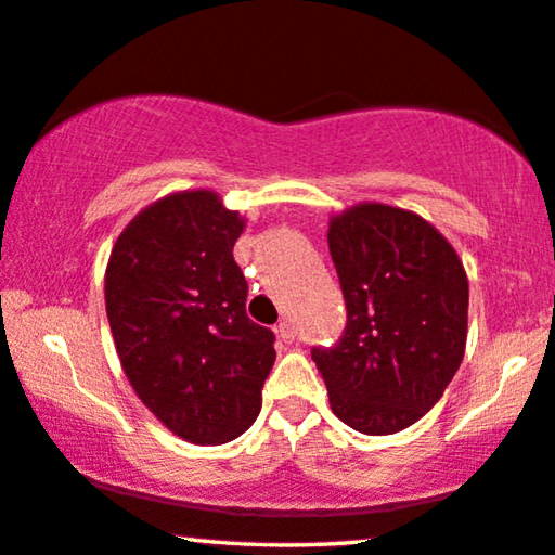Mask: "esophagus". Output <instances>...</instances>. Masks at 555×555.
Instances as JSON below:
<instances>
[{"label": "esophagus", "mask_w": 555, "mask_h": 555, "mask_svg": "<svg viewBox=\"0 0 555 555\" xmlns=\"http://www.w3.org/2000/svg\"><path fill=\"white\" fill-rule=\"evenodd\" d=\"M275 335L283 339V343H293L295 339V327H293V322L289 320H283L280 322V325L275 327Z\"/></svg>", "instance_id": "esophagus-1"}]
</instances>
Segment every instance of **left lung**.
Here are the masks:
<instances>
[{
  "label": "left lung",
  "mask_w": 555,
  "mask_h": 555,
  "mask_svg": "<svg viewBox=\"0 0 555 555\" xmlns=\"http://www.w3.org/2000/svg\"><path fill=\"white\" fill-rule=\"evenodd\" d=\"M347 305L335 347H314L330 406L354 431H402L439 402L466 349L462 260L412 210L360 203L330 220Z\"/></svg>",
  "instance_id": "left-lung-1"
}]
</instances>
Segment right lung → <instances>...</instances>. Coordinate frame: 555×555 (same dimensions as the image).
<instances>
[{"label":"right lung","instance_id":"obj_1","mask_svg":"<svg viewBox=\"0 0 555 555\" xmlns=\"http://www.w3.org/2000/svg\"><path fill=\"white\" fill-rule=\"evenodd\" d=\"M243 228L218 193H170L124 228L106 266L126 377L191 444H225L250 429L275 362V335L245 312L248 283L233 258Z\"/></svg>","mask_w":555,"mask_h":555}]
</instances>
